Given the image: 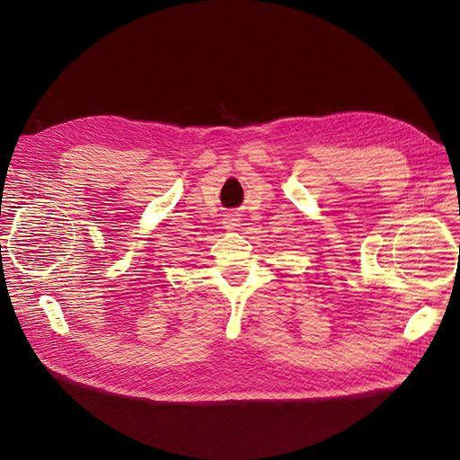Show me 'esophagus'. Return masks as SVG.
I'll list each match as a JSON object with an SVG mask.
<instances>
[{"label": "esophagus", "mask_w": 460, "mask_h": 460, "mask_svg": "<svg viewBox=\"0 0 460 460\" xmlns=\"http://www.w3.org/2000/svg\"><path fill=\"white\" fill-rule=\"evenodd\" d=\"M225 226H226L228 230H235V226H240V217H238V215H226Z\"/></svg>", "instance_id": "esophagus-1"}]
</instances>
